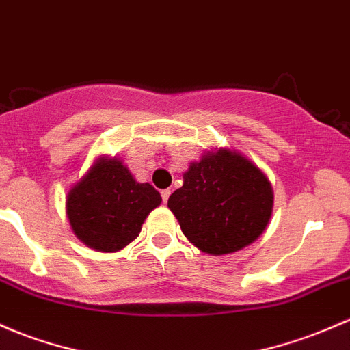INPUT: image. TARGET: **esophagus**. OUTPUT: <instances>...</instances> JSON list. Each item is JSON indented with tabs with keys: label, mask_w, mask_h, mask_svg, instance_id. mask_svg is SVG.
I'll return each mask as SVG.
<instances>
[{
	"label": "esophagus",
	"mask_w": 350,
	"mask_h": 350,
	"mask_svg": "<svg viewBox=\"0 0 350 350\" xmlns=\"http://www.w3.org/2000/svg\"><path fill=\"white\" fill-rule=\"evenodd\" d=\"M161 194H163V201H164V203H167L169 196H171V189H163V191H161Z\"/></svg>",
	"instance_id": "34e87169"
}]
</instances>
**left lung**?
<instances>
[{"instance_id":"8db88e82","label":"left lung","mask_w":350,"mask_h":350,"mask_svg":"<svg viewBox=\"0 0 350 350\" xmlns=\"http://www.w3.org/2000/svg\"><path fill=\"white\" fill-rule=\"evenodd\" d=\"M167 208L201 252L228 255L258 240L273 213V187L255 163L234 149L208 150L191 163Z\"/></svg>"}]
</instances>
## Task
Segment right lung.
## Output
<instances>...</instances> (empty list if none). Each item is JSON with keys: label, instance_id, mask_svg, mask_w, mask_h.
Returning a JSON list of instances; mask_svg holds the SVG:
<instances>
[{"label": "right lung", "instance_id": "1", "mask_svg": "<svg viewBox=\"0 0 350 350\" xmlns=\"http://www.w3.org/2000/svg\"><path fill=\"white\" fill-rule=\"evenodd\" d=\"M161 203L159 191L135 181L119 157L100 156L70 187L65 211L83 245L116 253L139 237L149 213Z\"/></svg>", "mask_w": 350, "mask_h": 350}]
</instances>
